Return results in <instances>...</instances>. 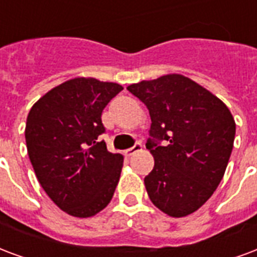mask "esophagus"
<instances>
[{
	"instance_id": "esophagus-1",
	"label": "esophagus",
	"mask_w": 257,
	"mask_h": 257,
	"mask_svg": "<svg viewBox=\"0 0 257 257\" xmlns=\"http://www.w3.org/2000/svg\"><path fill=\"white\" fill-rule=\"evenodd\" d=\"M142 147H143V146H142V143H140V142H136L134 147H131V148H128V150H125V155L131 157V155H134V154L139 153V151H142Z\"/></svg>"
}]
</instances>
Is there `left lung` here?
Instances as JSON below:
<instances>
[{
  "instance_id": "1",
  "label": "left lung",
  "mask_w": 257,
  "mask_h": 257,
  "mask_svg": "<svg viewBox=\"0 0 257 257\" xmlns=\"http://www.w3.org/2000/svg\"><path fill=\"white\" fill-rule=\"evenodd\" d=\"M126 90L147 106L151 117L146 146L155 163L144 178L148 196L167 215H189L210 199L225 174L234 118L219 98L177 73Z\"/></svg>"
}]
</instances>
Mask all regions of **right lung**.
I'll return each instance as SVG.
<instances>
[{
    "mask_svg": "<svg viewBox=\"0 0 257 257\" xmlns=\"http://www.w3.org/2000/svg\"><path fill=\"white\" fill-rule=\"evenodd\" d=\"M122 85L76 77L42 96L30 110L26 143L47 196L77 218L107 206L119 181L123 157L107 151L102 111Z\"/></svg>",
    "mask_w": 257,
    "mask_h": 257,
    "instance_id": "obj_1",
    "label": "right lung"
}]
</instances>
